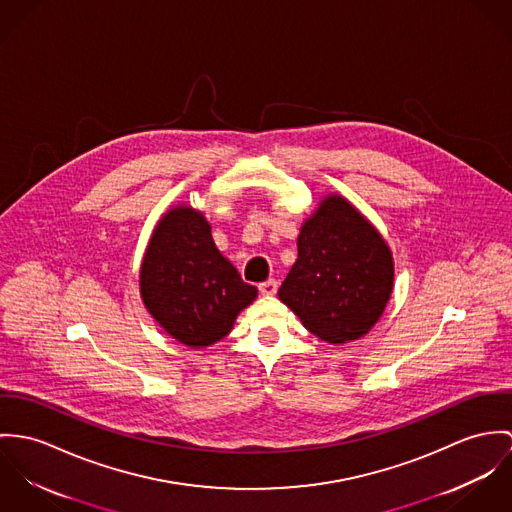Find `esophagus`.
Wrapping results in <instances>:
<instances>
[{"label":"esophagus","mask_w":512,"mask_h":512,"mask_svg":"<svg viewBox=\"0 0 512 512\" xmlns=\"http://www.w3.org/2000/svg\"><path fill=\"white\" fill-rule=\"evenodd\" d=\"M277 290H279V283H277L275 279L259 284V292H261L263 296H273V294H277Z\"/></svg>","instance_id":"1"}]
</instances>
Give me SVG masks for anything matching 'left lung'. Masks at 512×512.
<instances>
[{
  "instance_id": "1",
  "label": "left lung",
  "mask_w": 512,
  "mask_h": 512,
  "mask_svg": "<svg viewBox=\"0 0 512 512\" xmlns=\"http://www.w3.org/2000/svg\"><path fill=\"white\" fill-rule=\"evenodd\" d=\"M298 259L279 298L304 328L330 343L365 336L381 318L395 281L383 235L343 196H326L302 224Z\"/></svg>"
}]
</instances>
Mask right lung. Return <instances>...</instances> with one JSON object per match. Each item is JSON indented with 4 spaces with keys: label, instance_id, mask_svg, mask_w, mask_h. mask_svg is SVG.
<instances>
[{
    "label": "right lung",
    "instance_id": "right-lung-1",
    "mask_svg": "<svg viewBox=\"0 0 512 512\" xmlns=\"http://www.w3.org/2000/svg\"><path fill=\"white\" fill-rule=\"evenodd\" d=\"M141 298L174 340L208 347L226 338L237 314L257 298L220 253L202 212L174 206L155 226L141 273Z\"/></svg>",
    "mask_w": 512,
    "mask_h": 512
}]
</instances>
